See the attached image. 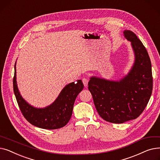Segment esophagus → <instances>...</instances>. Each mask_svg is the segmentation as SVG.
Listing matches in <instances>:
<instances>
[{"label":"esophagus","mask_w":160,"mask_h":160,"mask_svg":"<svg viewBox=\"0 0 160 160\" xmlns=\"http://www.w3.org/2000/svg\"><path fill=\"white\" fill-rule=\"evenodd\" d=\"M82 82H83V85H84V86L85 87H87L88 86V80L87 79V78H83L82 79Z\"/></svg>","instance_id":"obj_1"}]
</instances>
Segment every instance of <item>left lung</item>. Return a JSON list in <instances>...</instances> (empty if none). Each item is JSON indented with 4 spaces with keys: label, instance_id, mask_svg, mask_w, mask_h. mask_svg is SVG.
<instances>
[{
    "label": "left lung",
    "instance_id": "1",
    "mask_svg": "<svg viewBox=\"0 0 160 160\" xmlns=\"http://www.w3.org/2000/svg\"><path fill=\"white\" fill-rule=\"evenodd\" d=\"M123 33L131 42L135 55L128 74L119 81L93 77L88 83L99 115L116 124L138 118L146 108L153 87L152 66L147 49L133 32Z\"/></svg>",
    "mask_w": 160,
    "mask_h": 160
}]
</instances>
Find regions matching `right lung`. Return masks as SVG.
I'll return each mask as SVG.
<instances>
[{
	"label": "right lung",
	"mask_w": 160,
	"mask_h": 160,
	"mask_svg": "<svg viewBox=\"0 0 160 160\" xmlns=\"http://www.w3.org/2000/svg\"><path fill=\"white\" fill-rule=\"evenodd\" d=\"M15 64L13 91L24 118L32 125L43 129L54 130L65 127L71 117L75 99L83 88L82 80H78L76 83L72 82L65 86L52 104L44 108H37L30 105L19 93L16 81Z\"/></svg>",
	"instance_id": "obj_1"
}]
</instances>
